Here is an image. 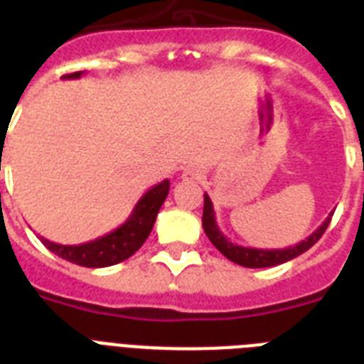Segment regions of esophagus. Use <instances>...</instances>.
I'll list each match as a JSON object with an SVG mask.
<instances>
[{"instance_id":"34e87169","label":"esophagus","mask_w":364,"mask_h":364,"mask_svg":"<svg viewBox=\"0 0 364 364\" xmlns=\"http://www.w3.org/2000/svg\"><path fill=\"white\" fill-rule=\"evenodd\" d=\"M181 177L185 179V181H192V179H198V172L194 170V168H188V170H185V172H183Z\"/></svg>"}]
</instances>
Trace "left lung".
I'll list each match as a JSON object with an SVG mask.
<instances>
[{
	"instance_id": "obj_1",
	"label": "left lung",
	"mask_w": 364,
	"mask_h": 364,
	"mask_svg": "<svg viewBox=\"0 0 364 364\" xmlns=\"http://www.w3.org/2000/svg\"><path fill=\"white\" fill-rule=\"evenodd\" d=\"M331 215L323 220V224L320 225L316 231L307 237L301 242L294 244L291 248H283V250H257V248H244V246H239V244H233L229 239H225L224 233L220 231V228L216 225L215 218V209H213V201L207 194H203V216H201V224H203V231L209 237V240L216 246L222 255L229 259V261L237 262L240 267L246 268H267V267H277L281 262L291 261V259L298 257L304 252L314 246L318 242L320 237L323 235V231L328 229L329 222H331Z\"/></svg>"
}]
</instances>
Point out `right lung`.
Wrapping results in <instances>:
<instances>
[{"label":"right lung","mask_w":364,"mask_h":364,"mask_svg":"<svg viewBox=\"0 0 364 364\" xmlns=\"http://www.w3.org/2000/svg\"><path fill=\"white\" fill-rule=\"evenodd\" d=\"M83 72H73L63 75V79H79ZM170 191V181L164 179L159 185L149 188L144 196L136 201L135 209L125 220L120 228H116L111 233L103 235L100 239L90 240L85 244H57L41 237L44 246L55 255L66 259V261L87 268L112 267L118 262L129 259L136 250L146 242L148 235L154 229L155 218L164 203Z\"/></svg>","instance_id":"1"}]
</instances>
